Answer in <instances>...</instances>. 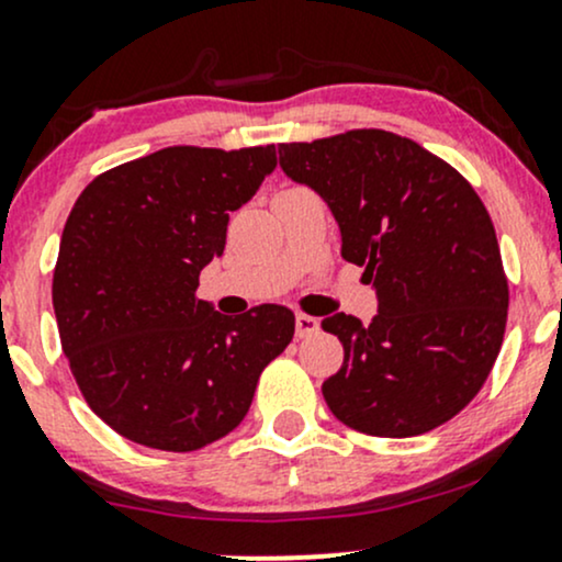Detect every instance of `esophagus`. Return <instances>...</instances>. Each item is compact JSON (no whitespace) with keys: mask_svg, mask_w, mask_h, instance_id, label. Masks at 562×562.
I'll use <instances>...</instances> for the list:
<instances>
[{"mask_svg":"<svg viewBox=\"0 0 562 562\" xmlns=\"http://www.w3.org/2000/svg\"><path fill=\"white\" fill-rule=\"evenodd\" d=\"M319 330V319L312 317V314H295V335L299 338H308Z\"/></svg>","mask_w":562,"mask_h":562,"instance_id":"1","label":"esophagus"}]
</instances>
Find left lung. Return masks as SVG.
Wrapping results in <instances>:
<instances>
[{
  "instance_id": "1",
  "label": "left lung",
  "mask_w": 562,
  "mask_h": 562,
  "mask_svg": "<svg viewBox=\"0 0 562 562\" xmlns=\"http://www.w3.org/2000/svg\"><path fill=\"white\" fill-rule=\"evenodd\" d=\"M280 166L338 218L346 261L364 267L380 312L322 319L344 367L322 383L348 428L409 438L473 402L496 362L509 288L479 192L454 166L383 128L282 142Z\"/></svg>"
}]
</instances>
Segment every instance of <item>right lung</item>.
I'll return each instance as SVG.
<instances>
[{
	"label": "right lung",
	"instance_id": "right-lung-1",
	"mask_svg": "<svg viewBox=\"0 0 562 562\" xmlns=\"http://www.w3.org/2000/svg\"><path fill=\"white\" fill-rule=\"evenodd\" d=\"M274 166V145H173L102 171L70 209L53 274L60 346L83 402L128 441L195 451L224 438L293 340L285 306L224 317L195 295L229 211Z\"/></svg>",
	"mask_w": 562,
	"mask_h": 562
}]
</instances>
